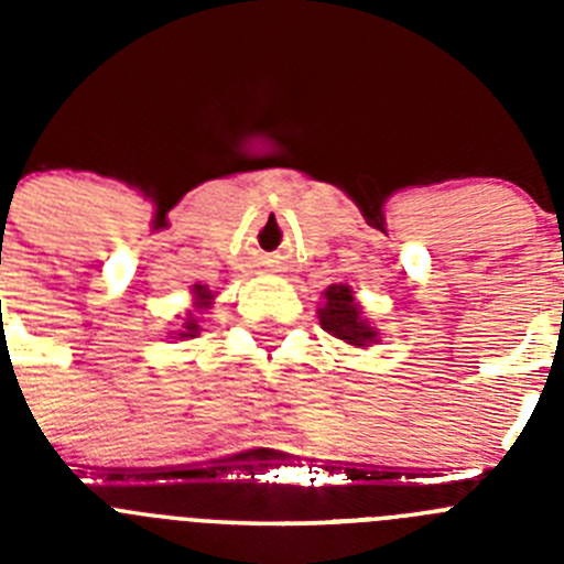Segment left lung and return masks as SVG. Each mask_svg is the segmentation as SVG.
I'll use <instances>...</instances> for the list:
<instances>
[{
	"mask_svg": "<svg viewBox=\"0 0 564 564\" xmlns=\"http://www.w3.org/2000/svg\"><path fill=\"white\" fill-rule=\"evenodd\" d=\"M318 322H322V330L352 344V347H370L372 341H378L376 327L361 318V305L347 285L327 288L325 305L318 307Z\"/></svg>",
	"mask_w": 564,
	"mask_h": 564,
	"instance_id": "8db88e82",
	"label": "left lung"
}]
</instances>
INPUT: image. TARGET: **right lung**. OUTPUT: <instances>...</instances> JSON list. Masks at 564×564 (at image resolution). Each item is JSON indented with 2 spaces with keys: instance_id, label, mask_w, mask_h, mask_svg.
Masks as SVG:
<instances>
[{
  "instance_id": "add662e5",
  "label": "right lung",
  "mask_w": 564,
  "mask_h": 564,
  "mask_svg": "<svg viewBox=\"0 0 564 564\" xmlns=\"http://www.w3.org/2000/svg\"><path fill=\"white\" fill-rule=\"evenodd\" d=\"M192 293H194V311H208V307H212L214 293L208 291L206 285H194ZM197 333H200V318L194 316V313H186V318H183V330H177V338H194Z\"/></svg>"
}]
</instances>
